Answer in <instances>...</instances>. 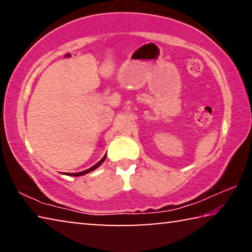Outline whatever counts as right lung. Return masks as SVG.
Instances as JSON below:
<instances>
[{
    "label": "right lung",
    "instance_id": "right-lung-1",
    "mask_svg": "<svg viewBox=\"0 0 252 252\" xmlns=\"http://www.w3.org/2000/svg\"><path fill=\"white\" fill-rule=\"evenodd\" d=\"M105 158H106V155H104V157L102 158V159H101L99 162H97V163H95L94 165H93V167H91L90 169H88V170H84V171L76 172V173H63V174H65V176H72V177H80V176H84V174H87V173H89V172L93 171V170H95L96 168H99L100 165L104 162Z\"/></svg>",
    "mask_w": 252,
    "mask_h": 252
}]
</instances>
